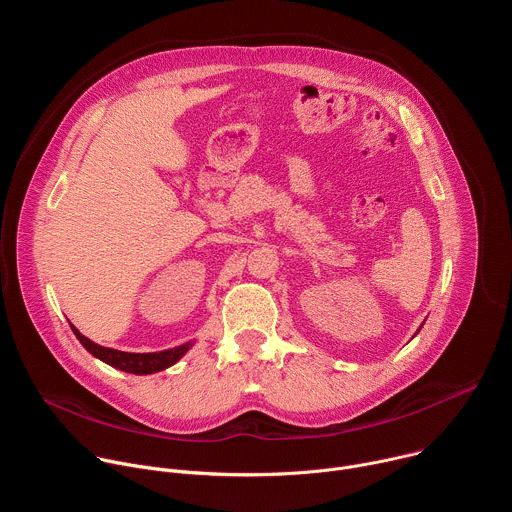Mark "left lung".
<instances>
[{
	"label": "left lung",
	"mask_w": 512,
	"mask_h": 512,
	"mask_svg": "<svg viewBox=\"0 0 512 512\" xmlns=\"http://www.w3.org/2000/svg\"><path fill=\"white\" fill-rule=\"evenodd\" d=\"M421 326H423V324H421ZM421 326H419V330H421ZM419 330H417V332H419ZM417 332H415V334H417Z\"/></svg>",
	"instance_id": "obj_1"
}]
</instances>
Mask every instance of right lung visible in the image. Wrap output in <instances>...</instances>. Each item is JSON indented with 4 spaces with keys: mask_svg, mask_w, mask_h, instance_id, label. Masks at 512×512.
I'll use <instances>...</instances> for the list:
<instances>
[{
    "mask_svg": "<svg viewBox=\"0 0 512 512\" xmlns=\"http://www.w3.org/2000/svg\"><path fill=\"white\" fill-rule=\"evenodd\" d=\"M72 332L79 338V342L99 360L107 362L109 367L123 371V373H131V375H154L160 373L172 364H176L192 346L194 340H188L176 348H168V350H160V352H123V350H115V348H105L101 344H95L93 340H89L87 336H83L75 326L70 324Z\"/></svg>",
    "mask_w": 512,
    "mask_h": 512,
    "instance_id": "obj_1",
    "label": "right lung"
}]
</instances>
